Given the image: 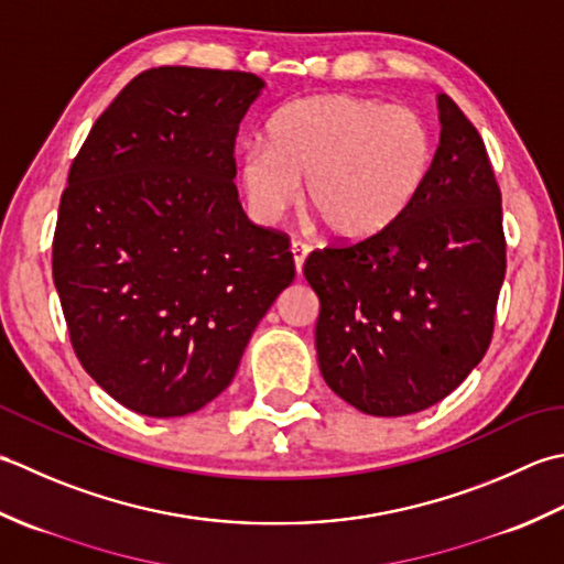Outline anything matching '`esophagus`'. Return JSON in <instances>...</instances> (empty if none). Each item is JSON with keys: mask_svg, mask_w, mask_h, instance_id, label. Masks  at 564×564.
<instances>
[{"mask_svg": "<svg viewBox=\"0 0 564 564\" xmlns=\"http://www.w3.org/2000/svg\"><path fill=\"white\" fill-rule=\"evenodd\" d=\"M290 250H292V258H294V270H296V274H299V272H302V268H304L306 256H308V246H304V243H299V240H294V243L290 246Z\"/></svg>", "mask_w": 564, "mask_h": 564, "instance_id": "obj_1", "label": "esophagus"}]
</instances>
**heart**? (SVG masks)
I'll return each instance as SVG.
<instances>
[{
	"label": "heart",
	"mask_w": 564,
	"mask_h": 564,
	"mask_svg": "<svg viewBox=\"0 0 564 564\" xmlns=\"http://www.w3.org/2000/svg\"><path fill=\"white\" fill-rule=\"evenodd\" d=\"M268 141L238 158L248 212L278 224L302 194L330 234L365 240L409 212L435 160L431 123L411 107L352 95L296 99L268 121Z\"/></svg>",
	"instance_id": "obj_1"
}]
</instances>
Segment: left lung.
Wrapping results in <instances>:
<instances>
[{
    "instance_id": "left-lung-1",
    "label": "left lung",
    "mask_w": 564,
    "mask_h": 564,
    "mask_svg": "<svg viewBox=\"0 0 564 564\" xmlns=\"http://www.w3.org/2000/svg\"><path fill=\"white\" fill-rule=\"evenodd\" d=\"M426 187L387 231L314 250L326 384L370 416L438 404L485 358L507 272L501 192L487 148L447 95Z\"/></svg>"
}]
</instances>
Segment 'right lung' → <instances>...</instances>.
I'll use <instances>...</instances> for the list:
<instances>
[{"label": "right lung", "instance_id": "add662e5", "mask_svg": "<svg viewBox=\"0 0 564 564\" xmlns=\"http://www.w3.org/2000/svg\"><path fill=\"white\" fill-rule=\"evenodd\" d=\"M265 83L153 67L91 126L63 192L53 282L87 375L135 413L175 419L231 384L294 280L290 240L248 221L234 143Z\"/></svg>", "mask_w": 564, "mask_h": 564}]
</instances>
